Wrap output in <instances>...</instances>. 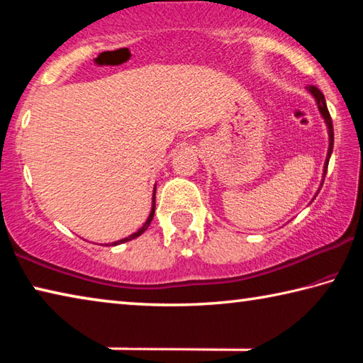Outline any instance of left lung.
Returning a JSON list of instances; mask_svg holds the SVG:
<instances>
[{"label":"left lung","mask_w":363,"mask_h":363,"mask_svg":"<svg viewBox=\"0 0 363 363\" xmlns=\"http://www.w3.org/2000/svg\"><path fill=\"white\" fill-rule=\"evenodd\" d=\"M307 91H309V93L312 94V97H314V99H315L317 107H318V112H320L322 118L325 121V125H327V128H328V152H327V158H325V164H323V179H325V174H327V168H328V162H330L331 152H333V143H335V139H333V121H331V116H330V112H328V108H327V102H325V97L320 93V89H318L317 86H307ZM323 179L320 182V187H322V184H323ZM320 187H318V190H320ZM318 190H317V194H318ZM317 194H315V196H317ZM315 196H314V199H315ZM314 199H312V200H314Z\"/></svg>","instance_id":"8db88e82"}]
</instances>
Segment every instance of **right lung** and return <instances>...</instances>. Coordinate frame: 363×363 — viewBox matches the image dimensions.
<instances>
[{
    "mask_svg": "<svg viewBox=\"0 0 363 363\" xmlns=\"http://www.w3.org/2000/svg\"><path fill=\"white\" fill-rule=\"evenodd\" d=\"M155 190H157V186L153 187V195H152V210H150V214H149V218H147V220L145 223L143 224V227H140V229L138 230V232H134V233H131V235H128V237H125V238H121V240H116V242H113V243H106V247H116V245H121V243H126V242H130V240H133V238H138L139 235H143V233L147 230V227L150 225V223H152V219H153V214H155Z\"/></svg>",
    "mask_w": 363,
    "mask_h": 363,
    "instance_id": "1",
    "label": "right lung"
}]
</instances>
